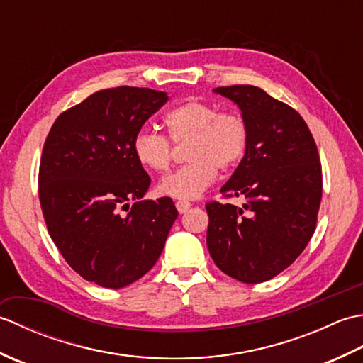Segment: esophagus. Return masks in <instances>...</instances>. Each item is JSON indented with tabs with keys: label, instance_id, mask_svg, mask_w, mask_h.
<instances>
[{
	"label": "esophagus",
	"instance_id": "1",
	"mask_svg": "<svg viewBox=\"0 0 363 363\" xmlns=\"http://www.w3.org/2000/svg\"><path fill=\"white\" fill-rule=\"evenodd\" d=\"M190 203L187 201H176V209L179 213H186L189 209H190Z\"/></svg>",
	"mask_w": 363,
	"mask_h": 363
}]
</instances>
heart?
Wrapping results in <instances>:
<instances>
[{
  "mask_svg": "<svg viewBox=\"0 0 363 363\" xmlns=\"http://www.w3.org/2000/svg\"><path fill=\"white\" fill-rule=\"evenodd\" d=\"M164 125L174 143H187V165L159 182V194L181 201L201 196L217 177L240 164L250 143L245 118L234 111H220L203 99H187L168 111ZM133 151L142 167L162 173L172 164V142L156 130L142 129L134 137Z\"/></svg>",
  "mask_w": 363,
  "mask_h": 363,
  "instance_id": "1",
  "label": "heart"
}]
</instances>
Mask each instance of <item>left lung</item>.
I'll return each mask as SVG.
<instances>
[{
	"instance_id": "obj_1",
	"label": "left lung",
	"mask_w": 363,
	"mask_h": 363,
	"mask_svg": "<svg viewBox=\"0 0 363 363\" xmlns=\"http://www.w3.org/2000/svg\"><path fill=\"white\" fill-rule=\"evenodd\" d=\"M242 111L250 130L245 157L221 187L242 207L211 201L207 248L223 273L245 284L290 267L315 233L323 179L317 145L303 117L254 86L213 89Z\"/></svg>"
}]
</instances>
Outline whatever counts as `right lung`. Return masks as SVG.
<instances>
[{
  "mask_svg": "<svg viewBox=\"0 0 363 363\" xmlns=\"http://www.w3.org/2000/svg\"><path fill=\"white\" fill-rule=\"evenodd\" d=\"M167 101L152 89L99 90L60 113L46 137L38 169L43 218L67 264L89 282L126 287L164 250L177 211L168 196L142 201L151 177L133 143Z\"/></svg>",
  "mask_w": 363,
  "mask_h": 363,
  "instance_id": "add662e5",
  "label": "right lung"
}]
</instances>
